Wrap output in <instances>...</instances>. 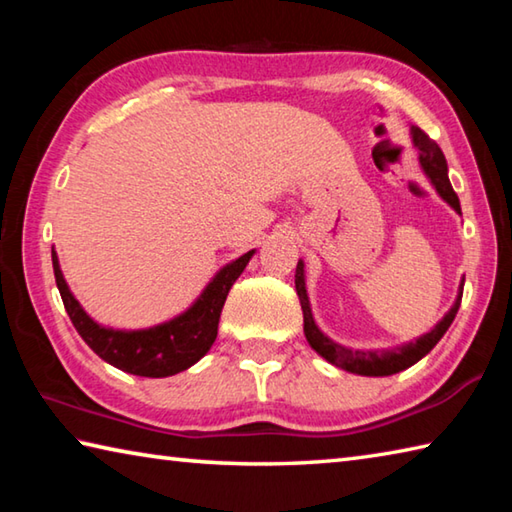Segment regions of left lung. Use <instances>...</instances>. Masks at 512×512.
Segmentation results:
<instances>
[{"label":"left lung","mask_w":512,"mask_h":512,"mask_svg":"<svg viewBox=\"0 0 512 512\" xmlns=\"http://www.w3.org/2000/svg\"><path fill=\"white\" fill-rule=\"evenodd\" d=\"M413 133V144L415 149L420 151V164L427 178L431 180V185L436 187V192L440 194L443 201H447L454 210L461 214V203H458V196L452 189V183H449L447 176V160L440 146L431 140V137L420 131V128H411ZM463 284L461 282V291H458V298L454 302V307L447 311L445 318L431 329L429 334L420 336L415 343H406L402 348H393V350H352L345 348V345L334 343L332 339L320 332L318 325L314 323V316H311V307H309V298H307V289H305V264L302 259L296 266V291L300 298V307H302V318H305V336L311 348H314L320 357L327 359L329 363H334L336 368H343L348 372H354V375H366V377H388L395 375V372L411 368L413 363H418L424 354H429L440 339H443L445 332L452 325V320L456 318V311L461 307V298H463Z\"/></svg>","instance_id":"left-lung-1"}]
</instances>
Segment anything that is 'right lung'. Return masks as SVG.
<instances>
[{
    "instance_id": "obj_1",
    "label": "right lung",
    "mask_w": 512,
    "mask_h": 512,
    "mask_svg": "<svg viewBox=\"0 0 512 512\" xmlns=\"http://www.w3.org/2000/svg\"><path fill=\"white\" fill-rule=\"evenodd\" d=\"M253 253L255 250H248L235 262L225 264L212 277V282L207 284L201 298L185 314L149 329H135V332L108 329L94 323L69 291L65 277L60 273L56 250H51V262H54L56 287L60 291V298H63L69 320L74 323L76 332L81 334V339L103 361L137 377H171L194 366L212 348L216 329H219L223 302L228 298L232 284L237 282V277L244 273Z\"/></svg>"
}]
</instances>
